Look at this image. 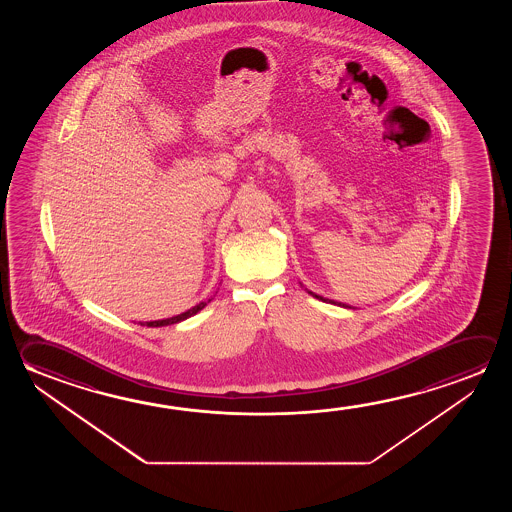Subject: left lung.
<instances>
[{
  "mask_svg": "<svg viewBox=\"0 0 512 512\" xmlns=\"http://www.w3.org/2000/svg\"><path fill=\"white\" fill-rule=\"evenodd\" d=\"M309 294H312L314 298H318V300H321V302L336 303V305H341V307H348V305H344V303H337L334 302V300H328V298H323V296H319V294L310 293V291ZM348 309H352V307H348Z\"/></svg>",
  "mask_w": 512,
  "mask_h": 512,
  "instance_id": "left-lung-1",
  "label": "left lung"
}]
</instances>
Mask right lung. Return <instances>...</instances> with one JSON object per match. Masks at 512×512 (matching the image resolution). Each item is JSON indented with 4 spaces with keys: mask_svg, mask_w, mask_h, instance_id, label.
I'll list each match as a JSON object with an SVG mask.
<instances>
[{
    "mask_svg": "<svg viewBox=\"0 0 512 512\" xmlns=\"http://www.w3.org/2000/svg\"><path fill=\"white\" fill-rule=\"evenodd\" d=\"M209 302L198 303V305H194L193 309L185 310V312L178 314V316H173V318L159 319V321H146V323H141V325H144V327H166V325L180 323V321H184V319L194 316L196 312H200V310H202L203 307H205V305H207Z\"/></svg>",
    "mask_w": 512,
    "mask_h": 512,
    "instance_id": "obj_1",
    "label": "right lung"
}]
</instances>
